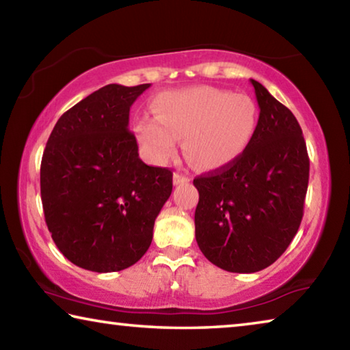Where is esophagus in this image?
<instances>
[{
    "instance_id": "34e87169",
    "label": "esophagus",
    "mask_w": 350,
    "mask_h": 350,
    "mask_svg": "<svg viewBox=\"0 0 350 350\" xmlns=\"http://www.w3.org/2000/svg\"><path fill=\"white\" fill-rule=\"evenodd\" d=\"M173 179H174L176 185H179V183H183V182H189V177L185 176V174H182V173H174Z\"/></svg>"
}]
</instances>
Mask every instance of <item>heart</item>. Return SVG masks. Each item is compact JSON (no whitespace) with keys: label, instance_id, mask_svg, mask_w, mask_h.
I'll use <instances>...</instances> for the list:
<instances>
[{"label":"heart","instance_id":"heart-1","mask_svg":"<svg viewBox=\"0 0 350 350\" xmlns=\"http://www.w3.org/2000/svg\"><path fill=\"white\" fill-rule=\"evenodd\" d=\"M154 112L135 117L133 129L156 163L168 162L183 137V152L194 167L222 168L242 156L258 128L252 97L213 86L159 94Z\"/></svg>","mask_w":350,"mask_h":350}]
</instances>
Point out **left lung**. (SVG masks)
<instances>
[{
	"label": "left lung",
	"instance_id": "left-lung-1",
	"mask_svg": "<svg viewBox=\"0 0 350 350\" xmlns=\"http://www.w3.org/2000/svg\"><path fill=\"white\" fill-rule=\"evenodd\" d=\"M258 128L234 162L193 180L199 191L196 241L204 256L233 273H254L286 252L298 232L309 185V154L292 111L256 80Z\"/></svg>",
	"mask_w": 350,
	"mask_h": 350
}]
</instances>
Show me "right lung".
<instances>
[{
    "label": "right lung",
    "instance_id": "add662e5",
    "mask_svg": "<svg viewBox=\"0 0 350 350\" xmlns=\"http://www.w3.org/2000/svg\"><path fill=\"white\" fill-rule=\"evenodd\" d=\"M150 83L106 85L58 118L41 159L46 225L64 258L108 273L131 267L152 241L173 173L139 157L129 108Z\"/></svg>",
    "mask_w": 350,
    "mask_h": 350
}]
</instances>
